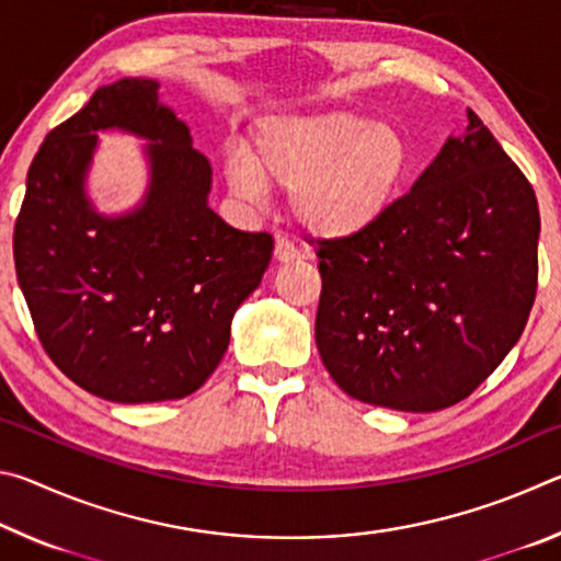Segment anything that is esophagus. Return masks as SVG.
<instances>
[{
  "mask_svg": "<svg viewBox=\"0 0 561 561\" xmlns=\"http://www.w3.org/2000/svg\"><path fill=\"white\" fill-rule=\"evenodd\" d=\"M274 260H277L279 264L297 262L299 260L297 247H294L289 240H284V237H277V242H274Z\"/></svg>",
  "mask_w": 561,
  "mask_h": 561,
  "instance_id": "obj_1",
  "label": "esophagus"
}]
</instances>
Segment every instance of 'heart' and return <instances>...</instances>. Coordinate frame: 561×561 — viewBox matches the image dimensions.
<instances>
[{"label":"heart","mask_w":561,"mask_h":561,"mask_svg":"<svg viewBox=\"0 0 561 561\" xmlns=\"http://www.w3.org/2000/svg\"><path fill=\"white\" fill-rule=\"evenodd\" d=\"M413 170L396 126L354 111H307L267 118L252 156L225 165L227 187L244 203L289 190V213L319 240H354L376 230L405 193Z\"/></svg>","instance_id":"heart-1"}]
</instances>
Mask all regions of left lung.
Segmentation results:
<instances>
[{"label":"left lung","instance_id":"8db88e82","mask_svg":"<svg viewBox=\"0 0 561 561\" xmlns=\"http://www.w3.org/2000/svg\"><path fill=\"white\" fill-rule=\"evenodd\" d=\"M468 121L376 230L319 242L317 346L356 401L443 411L525 331L539 270L537 197L478 113Z\"/></svg>","mask_w":561,"mask_h":561}]
</instances>
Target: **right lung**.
Instances as JSON below:
<instances>
[{"instance_id": "right-lung-1", "label": "right lung", "mask_w": 561, "mask_h": 561, "mask_svg": "<svg viewBox=\"0 0 561 561\" xmlns=\"http://www.w3.org/2000/svg\"><path fill=\"white\" fill-rule=\"evenodd\" d=\"M106 127L151 140L147 203L116 221L82 195ZM190 144L156 81L121 79L49 133L26 173L14 267L36 336L61 374L113 403L195 393L272 260L267 232L234 230L207 207L213 170Z\"/></svg>"}]
</instances>
